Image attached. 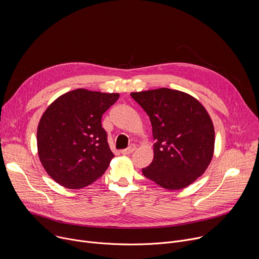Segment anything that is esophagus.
Instances as JSON below:
<instances>
[{
	"instance_id": "1",
	"label": "esophagus",
	"mask_w": 259,
	"mask_h": 259,
	"mask_svg": "<svg viewBox=\"0 0 259 259\" xmlns=\"http://www.w3.org/2000/svg\"><path fill=\"white\" fill-rule=\"evenodd\" d=\"M135 149H136V146H135L134 144H131L129 147H127V149L122 150V151H121V153H122L123 155H129V154L133 153V152L135 151Z\"/></svg>"
}]
</instances>
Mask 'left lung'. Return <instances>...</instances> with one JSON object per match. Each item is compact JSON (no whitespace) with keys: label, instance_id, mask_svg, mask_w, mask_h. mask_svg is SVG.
Returning <instances> with one entry per match:
<instances>
[{"label":"left lung","instance_id":"obj_1","mask_svg":"<svg viewBox=\"0 0 259 259\" xmlns=\"http://www.w3.org/2000/svg\"><path fill=\"white\" fill-rule=\"evenodd\" d=\"M130 95L150 117L155 140L154 160L143 175L167 190L190 186L213 157L214 127L206 109L193 96L168 88Z\"/></svg>","mask_w":259,"mask_h":259}]
</instances>
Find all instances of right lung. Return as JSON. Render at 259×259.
<instances>
[{"instance_id": "obj_1", "label": "right lung", "mask_w": 259, "mask_h": 259, "mask_svg": "<svg viewBox=\"0 0 259 259\" xmlns=\"http://www.w3.org/2000/svg\"><path fill=\"white\" fill-rule=\"evenodd\" d=\"M119 96L77 89L58 97L43 114L36 132L39 157L62 187L82 189L107 169L114 154L101 118Z\"/></svg>"}]
</instances>
